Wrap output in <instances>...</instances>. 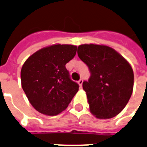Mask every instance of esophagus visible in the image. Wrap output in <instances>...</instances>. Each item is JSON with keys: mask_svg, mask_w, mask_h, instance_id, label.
I'll return each instance as SVG.
<instances>
[{"mask_svg": "<svg viewBox=\"0 0 147 147\" xmlns=\"http://www.w3.org/2000/svg\"><path fill=\"white\" fill-rule=\"evenodd\" d=\"M82 82H83V80H82V79H80V80L78 81V84L80 85V87H82Z\"/></svg>", "mask_w": 147, "mask_h": 147, "instance_id": "esophagus-1", "label": "esophagus"}]
</instances>
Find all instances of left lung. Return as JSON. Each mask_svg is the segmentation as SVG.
I'll use <instances>...</instances> for the list:
<instances>
[{
	"mask_svg": "<svg viewBox=\"0 0 147 147\" xmlns=\"http://www.w3.org/2000/svg\"><path fill=\"white\" fill-rule=\"evenodd\" d=\"M77 54L91 72L88 82H82L90 112L96 118L104 119L118 115L133 92L134 72L130 64L105 45H80Z\"/></svg>",
	"mask_w": 147,
	"mask_h": 147,
	"instance_id": "left-lung-1",
	"label": "left lung"
}]
</instances>
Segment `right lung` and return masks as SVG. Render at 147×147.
<instances>
[{"label": "right lung", "instance_id": "right-lung-1", "mask_svg": "<svg viewBox=\"0 0 147 147\" xmlns=\"http://www.w3.org/2000/svg\"><path fill=\"white\" fill-rule=\"evenodd\" d=\"M76 46L54 44L39 49L22 65V87L29 102L40 113L59 114L79 90L66 64L75 56Z\"/></svg>", "mask_w": 147, "mask_h": 147}]
</instances>
